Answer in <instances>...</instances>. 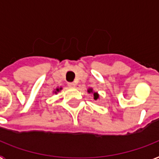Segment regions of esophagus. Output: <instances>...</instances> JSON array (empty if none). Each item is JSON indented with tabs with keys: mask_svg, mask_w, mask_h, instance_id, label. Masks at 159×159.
Returning <instances> with one entry per match:
<instances>
[{
	"mask_svg": "<svg viewBox=\"0 0 159 159\" xmlns=\"http://www.w3.org/2000/svg\"><path fill=\"white\" fill-rule=\"evenodd\" d=\"M67 85H68V87H76V83H74V82H68V83H67Z\"/></svg>",
	"mask_w": 159,
	"mask_h": 159,
	"instance_id": "1",
	"label": "esophagus"
}]
</instances>
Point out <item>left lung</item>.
I'll return each instance as SVG.
<instances>
[{
    "instance_id": "left-lung-1",
    "label": "left lung",
    "mask_w": 159,
    "mask_h": 159,
    "mask_svg": "<svg viewBox=\"0 0 159 159\" xmlns=\"http://www.w3.org/2000/svg\"><path fill=\"white\" fill-rule=\"evenodd\" d=\"M87 92H89V93H91V92H92V88H90V89L87 90ZM93 96H94L95 100H97L98 98H99V95H98V93H97V92H94V93H93Z\"/></svg>"
}]
</instances>
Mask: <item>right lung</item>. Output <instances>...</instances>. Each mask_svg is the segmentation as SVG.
<instances>
[{"label": "right lung", "instance_id": "obj_1", "mask_svg": "<svg viewBox=\"0 0 159 159\" xmlns=\"http://www.w3.org/2000/svg\"><path fill=\"white\" fill-rule=\"evenodd\" d=\"M60 90H62V87H60V88H56V90L54 91V92L55 93H57V92H59Z\"/></svg>", "mask_w": 159, "mask_h": 159}]
</instances>
